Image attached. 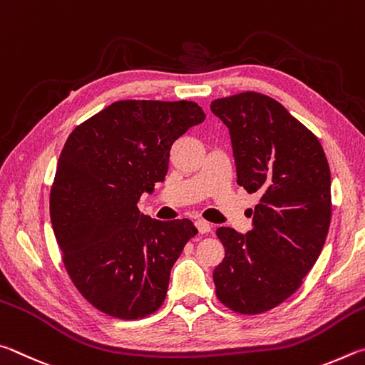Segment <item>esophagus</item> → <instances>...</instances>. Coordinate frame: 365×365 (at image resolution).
Returning <instances> with one entry per match:
<instances>
[{
	"mask_svg": "<svg viewBox=\"0 0 365 365\" xmlns=\"http://www.w3.org/2000/svg\"><path fill=\"white\" fill-rule=\"evenodd\" d=\"M195 227H197V231H199L200 234H207V232L212 231V226H210V222L203 221V220H197L195 221Z\"/></svg>",
	"mask_w": 365,
	"mask_h": 365,
	"instance_id": "obj_1",
	"label": "esophagus"
}]
</instances>
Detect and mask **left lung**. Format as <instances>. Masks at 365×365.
I'll list each match as a JSON object with an SVG mask.
<instances>
[{
	"mask_svg": "<svg viewBox=\"0 0 365 365\" xmlns=\"http://www.w3.org/2000/svg\"><path fill=\"white\" fill-rule=\"evenodd\" d=\"M210 108L231 134L237 184L259 194L252 231L216 229L226 250L213 271L216 297L240 314H259L293 295L322 252L330 168L319 139L272 98L247 91Z\"/></svg>",
	"mask_w": 365,
	"mask_h": 365,
	"instance_id": "left-lung-1",
	"label": "left lung"
}]
</instances>
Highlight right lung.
<instances>
[{
	"label": "right lung",
	"instance_id": "1",
	"mask_svg": "<svg viewBox=\"0 0 365 365\" xmlns=\"http://www.w3.org/2000/svg\"><path fill=\"white\" fill-rule=\"evenodd\" d=\"M203 120L192 101H118L63 145L51 222L72 282L108 316L140 319L165 302L171 267L197 229L145 216L138 202L165 181L175 140Z\"/></svg>",
	"mask_w": 365,
	"mask_h": 365
}]
</instances>
